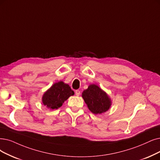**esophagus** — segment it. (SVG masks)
<instances>
[{
	"instance_id": "obj_1",
	"label": "esophagus",
	"mask_w": 160,
	"mask_h": 160,
	"mask_svg": "<svg viewBox=\"0 0 160 160\" xmlns=\"http://www.w3.org/2000/svg\"><path fill=\"white\" fill-rule=\"evenodd\" d=\"M75 92L76 96H79V95H80V93H81L79 90H76V91H75Z\"/></svg>"
}]
</instances>
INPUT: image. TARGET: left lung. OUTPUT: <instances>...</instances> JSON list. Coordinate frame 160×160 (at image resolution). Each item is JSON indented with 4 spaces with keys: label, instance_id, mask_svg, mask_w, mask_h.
Wrapping results in <instances>:
<instances>
[{
    "label": "left lung",
    "instance_id": "left-lung-1",
    "mask_svg": "<svg viewBox=\"0 0 160 160\" xmlns=\"http://www.w3.org/2000/svg\"><path fill=\"white\" fill-rule=\"evenodd\" d=\"M82 97L89 110L96 115L107 112L112 103L108 94L96 84H91L83 91Z\"/></svg>",
    "mask_w": 160,
    "mask_h": 160
}]
</instances>
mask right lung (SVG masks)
Segmentation results:
<instances>
[{
    "label": "right lung",
    "instance_id": "obj_1",
    "mask_svg": "<svg viewBox=\"0 0 160 160\" xmlns=\"http://www.w3.org/2000/svg\"><path fill=\"white\" fill-rule=\"evenodd\" d=\"M73 94L74 92L68 84L58 81L54 83L43 94L42 102L48 109L57 110Z\"/></svg>",
    "mask_w": 160,
    "mask_h": 160
}]
</instances>
